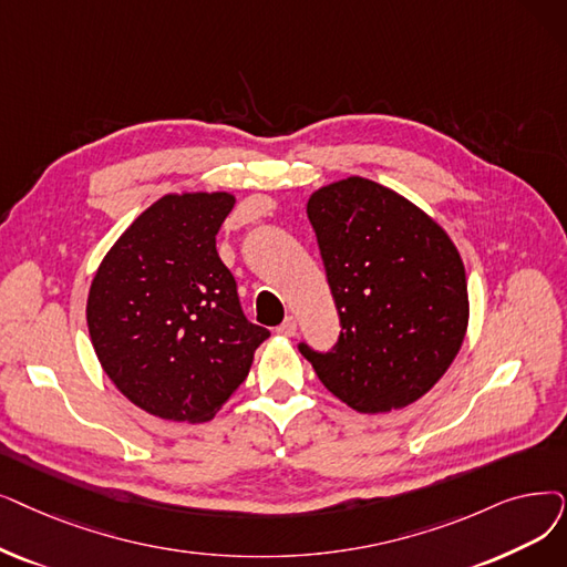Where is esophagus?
<instances>
[{
  "instance_id": "obj_1",
  "label": "esophagus",
  "mask_w": 567,
  "mask_h": 567,
  "mask_svg": "<svg viewBox=\"0 0 567 567\" xmlns=\"http://www.w3.org/2000/svg\"><path fill=\"white\" fill-rule=\"evenodd\" d=\"M278 333H280V336H297V319L287 317L285 322L278 327Z\"/></svg>"
}]
</instances>
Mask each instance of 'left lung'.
<instances>
[{
    "mask_svg": "<svg viewBox=\"0 0 567 567\" xmlns=\"http://www.w3.org/2000/svg\"><path fill=\"white\" fill-rule=\"evenodd\" d=\"M340 338L327 354L301 344L317 378L357 412L422 399L456 359L471 303L450 234L405 196L350 176L308 199Z\"/></svg>",
    "mask_w": 567,
    "mask_h": 567,
    "instance_id": "1",
    "label": "left lung"
}]
</instances>
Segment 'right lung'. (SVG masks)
<instances>
[{
	"instance_id": "obj_1",
	"label": "right lung",
	"mask_w": 567,
	"mask_h": 567,
	"mask_svg": "<svg viewBox=\"0 0 567 567\" xmlns=\"http://www.w3.org/2000/svg\"><path fill=\"white\" fill-rule=\"evenodd\" d=\"M229 192H174L147 206L102 259L87 329L122 396L168 422H210L248 378L268 329L245 319L215 236Z\"/></svg>"
}]
</instances>
